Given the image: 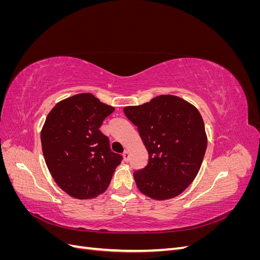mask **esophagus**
<instances>
[{"label": "esophagus", "instance_id": "obj_1", "mask_svg": "<svg viewBox=\"0 0 260 260\" xmlns=\"http://www.w3.org/2000/svg\"><path fill=\"white\" fill-rule=\"evenodd\" d=\"M122 156H123L124 161H129V159H130V152L128 151V149H125V151L122 154Z\"/></svg>", "mask_w": 260, "mask_h": 260}]
</instances>
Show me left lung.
<instances>
[{"instance_id": "left-lung-1", "label": "left lung", "mask_w": 260, "mask_h": 260, "mask_svg": "<svg viewBox=\"0 0 260 260\" xmlns=\"http://www.w3.org/2000/svg\"><path fill=\"white\" fill-rule=\"evenodd\" d=\"M123 113L138 127L148 164L135 171L137 186L156 201L174 199L198 176L207 147L203 118L194 105L176 95H159Z\"/></svg>"}]
</instances>
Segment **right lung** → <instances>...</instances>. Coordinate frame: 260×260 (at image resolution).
Masks as SVG:
<instances>
[{"mask_svg": "<svg viewBox=\"0 0 260 260\" xmlns=\"http://www.w3.org/2000/svg\"><path fill=\"white\" fill-rule=\"evenodd\" d=\"M114 111L93 94L79 93L58 102L46 117L41 130L45 164L72 198L90 200L104 193L121 162L100 130Z\"/></svg>", "mask_w": 260, "mask_h": 260, "instance_id": "right-lung-1", "label": "right lung"}]
</instances>
